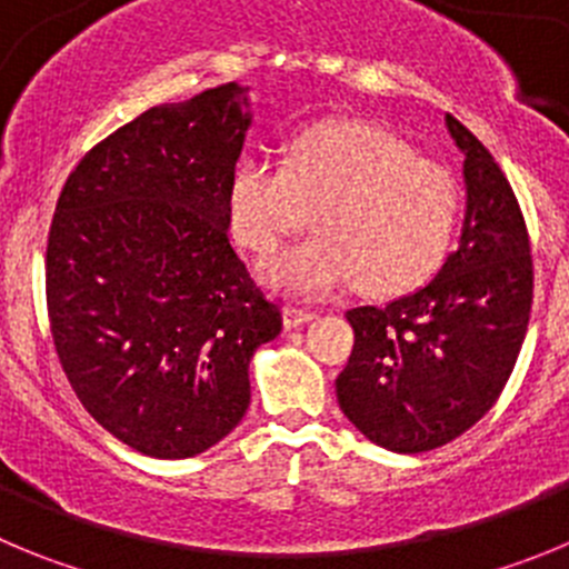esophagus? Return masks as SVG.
I'll return each instance as SVG.
<instances>
[{
    "label": "esophagus",
    "instance_id": "obj_1",
    "mask_svg": "<svg viewBox=\"0 0 569 569\" xmlns=\"http://www.w3.org/2000/svg\"><path fill=\"white\" fill-rule=\"evenodd\" d=\"M315 311L311 309H302V306H286L283 309V322L289 328H297V326H302V322H309V320H315Z\"/></svg>",
    "mask_w": 569,
    "mask_h": 569
}]
</instances>
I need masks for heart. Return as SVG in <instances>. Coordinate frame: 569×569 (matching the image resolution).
<instances>
[{
	"label": "heart",
	"instance_id": "obj_1",
	"mask_svg": "<svg viewBox=\"0 0 569 569\" xmlns=\"http://www.w3.org/2000/svg\"><path fill=\"white\" fill-rule=\"evenodd\" d=\"M230 224L254 254L309 224L320 230L263 263V278L291 295L320 297L348 280L373 295H401L432 278L452 247L460 188L449 168L381 126L326 120L289 142L286 164L247 157L227 190Z\"/></svg>",
	"mask_w": 569,
	"mask_h": 569
}]
</instances>
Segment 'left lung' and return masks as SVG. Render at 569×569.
<instances>
[{
  "mask_svg": "<svg viewBox=\"0 0 569 569\" xmlns=\"http://www.w3.org/2000/svg\"><path fill=\"white\" fill-rule=\"evenodd\" d=\"M460 247L423 289L348 311L353 350L337 376L348 421L390 452L449 443L493 407L517 365L533 302V260L519 201L500 164L460 120Z\"/></svg>",
  "mask_w": 569,
  "mask_h": 569,
  "instance_id": "1",
  "label": "left lung"
}]
</instances>
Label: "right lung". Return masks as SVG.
<instances>
[{
	"mask_svg": "<svg viewBox=\"0 0 569 569\" xmlns=\"http://www.w3.org/2000/svg\"><path fill=\"white\" fill-rule=\"evenodd\" d=\"M249 129L238 83L151 106L89 148L47 238V317L89 416L148 458L204 452L249 407V357L283 326L230 243Z\"/></svg>",
	"mask_w": 569,
	"mask_h": 569,
	"instance_id": "add662e5",
	"label": "right lung"
}]
</instances>
